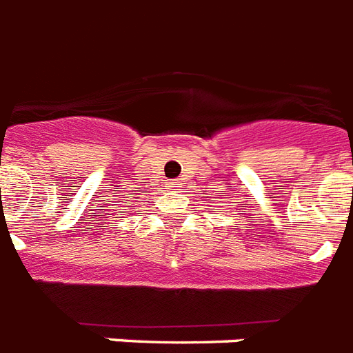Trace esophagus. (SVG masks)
I'll list each match as a JSON object with an SVG mask.
<instances>
[{"label": "esophagus", "mask_w": 353, "mask_h": 353, "mask_svg": "<svg viewBox=\"0 0 353 353\" xmlns=\"http://www.w3.org/2000/svg\"><path fill=\"white\" fill-rule=\"evenodd\" d=\"M168 188L169 190H174V188H179V182H176V180H171V182L168 184Z\"/></svg>", "instance_id": "34e87169"}]
</instances>
